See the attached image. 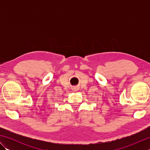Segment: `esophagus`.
<instances>
[{"instance_id": "obj_1", "label": "esophagus", "mask_w": 150, "mask_h": 150, "mask_svg": "<svg viewBox=\"0 0 150 150\" xmlns=\"http://www.w3.org/2000/svg\"><path fill=\"white\" fill-rule=\"evenodd\" d=\"M74 90H75V91H77L78 90H77V88H74Z\"/></svg>"}]
</instances>
